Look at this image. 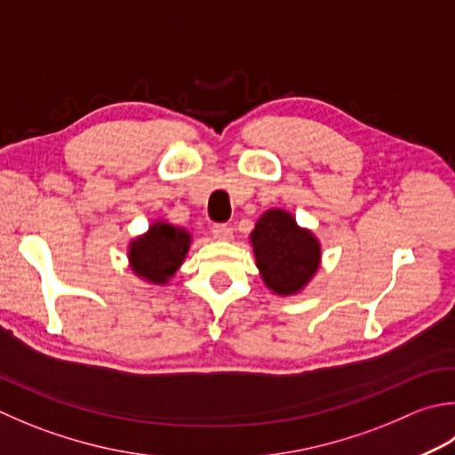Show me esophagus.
Segmentation results:
<instances>
[{
    "label": "esophagus",
    "instance_id": "esophagus-1",
    "mask_svg": "<svg viewBox=\"0 0 455 455\" xmlns=\"http://www.w3.org/2000/svg\"><path fill=\"white\" fill-rule=\"evenodd\" d=\"M212 235H215L217 240H222V243H228L235 236V228L230 225H215L212 227Z\"/></svg>",
    "mask_w": 455,
    "mask_h": 455
}]
</instances>
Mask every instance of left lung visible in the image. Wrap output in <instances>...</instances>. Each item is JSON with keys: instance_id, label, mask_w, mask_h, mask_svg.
<instances>
[{"instance_id": "left-lung-1", "label": "left lung", "mask_w": 455, "mask_h": 455, "mask_svg": "<svg viewBox=\"0 0 455 455\" xmlns=\"http://www.w3.org/2000/svg\"><path fill=\"white\" fill-rule=\"evenodd\" d=\"M256 268L275 296H298L322 266V243L286 209L264 211L251 233Z\"/></svg>"}]
</instances>
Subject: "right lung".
<instances>
[{"mask_svg":"<svg viewBox=\"0 0 455 455\" xmlns=\"http://www.w3.org/2000/svg\"><path fill=\"white\" fill-rule=\"evenodd\" d=\"M193 243V235L185 227H177L165 219H156L144 235L128 244V266L151 286H167L181 268Z\"/></svg>","mask_w":455,"mask_h":455,"instance_id":"1","label":"right lung"}]
</instances>
